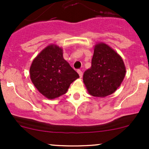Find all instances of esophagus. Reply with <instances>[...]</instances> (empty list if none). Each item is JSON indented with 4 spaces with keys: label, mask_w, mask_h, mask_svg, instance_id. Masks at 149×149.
<instances>
[{
    "label": "esophagus",
    "mask_w": 149,
    "mask_h": 149,
    "mask_svg": "<svg viewBox=\"0 0 149 149\" xmlns=\"http://www.w3.org/2000/svg\"><path fill=\"white\" fill-rule=\"evenodd\" d=\"M77 72H78V73L79 74V76L81 78L82 76H83V72H82L81 70H79H79H77Z\"/></svg>",
    "instance_id": "obj_1"
}]
</instances>
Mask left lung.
<instances>
[{
	"instance_id": "1",
	"label": "left lung",
	"mask_w": 149,
	"mask_h": 149,
	"mask_svg": "<svg viewBox=\"0 0 149 149\" xmlns=\"http://www.w3.org/2000/svg\"><path fill=\"white\" fill-rule=\"evenodd\" d=\"M125 76L121 57L104 43L94 47L91 66L84 73L83 80L88 93L104 97L115 92Z\"/></svg>"
}]
</instances>
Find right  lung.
<instances>
[{"mask_svg": "<svg viewBox=\"0 0 149 149\" xmlns=\"http://www.w3.org/2000/svg\"><path fill=\"white\" fill-rule=\"evenodd\" d=\"M79 77L64 60L63 49L53 45L45 48L30 67V78L34 86L51 100L65 94L70 84Z\"/></svg>", "mask_w": 149, "mask_h": 149, "instance_id": "obj_1", "label": "right lung"}]
</instances>
